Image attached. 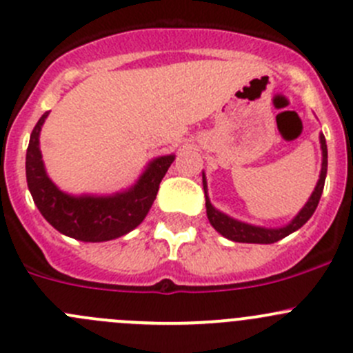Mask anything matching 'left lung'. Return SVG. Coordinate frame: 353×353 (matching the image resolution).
Segmentation results:
<instances>
[{
  "instance_id": "obj_1",
  "label": "left lung",
  "mask_w": 353,
  "mask_h": 353,
  "mask_svg": "<svg viewBox=\"0 0 353 353\" xmlns=\"http://www.w3.org/2000/svg\"><path fill=\"white\" fill-rule=\"evenodd\" d=\"M321 149H322V170H321V179H319L315 190L312 192L310 199L305 204L303 210L296 214L293 221L283 229H263V227H253V225L243 223V221H237L234 218L227 216V214L220 213L218 210H214L211 206L210 199H208L206 194V180L203 176L204 183V194H206V213L208 220L213 225L214 229L221 234L223 237L230 241H236V243H253V244H272L277 243V241L284 239L286 236L293 234L294 230H298L300 227H303L308 221V218L314 214L315 208H317L319 199L322 196V190H324V182H325V173H327V145H325L324 135H321Z\"/></svg>"
}]
</instances>
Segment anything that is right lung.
Returning <instances> with one entry per match:
<instances>
[{"instance_id": "obj_1", "label": "right lung", "mask_w": 353, "mask_h": 353, "mask_svg": "<svg viewBox=\"0 0 353 353\" xmlns=\"http://www.w3.org/2000/svg\"><path fill=\"white\" fill-rule=\"evenodd\" d=\"M48 112L36 123L26 156V174L39 213L63 236L85 243H102L128 234L142 223L159 190V183L174 156L157 157L137 185L109 197H72L63 194L46 176L39 150V132Z\"/></svg>"}]
</instances>
